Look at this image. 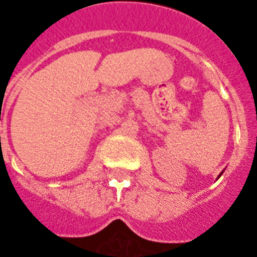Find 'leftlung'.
<instances>
[{
  "label": "left lung",
  "instance_id": "8db88e82",
  "mask_svg": "<svg viewBox=\"0 0 257 257\" xmlns=\"http://www.w3.org/2000/svg\"><path fill=\"white\" fill-rule=\"evenodd\" d=\"M221 173H223V172H221ZM221 173H220V175H219V177H220V176H221Z\"/></svg>",
  "mask_w": 257,
  "mask_h": 257
}]
</instances>
